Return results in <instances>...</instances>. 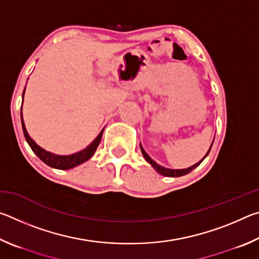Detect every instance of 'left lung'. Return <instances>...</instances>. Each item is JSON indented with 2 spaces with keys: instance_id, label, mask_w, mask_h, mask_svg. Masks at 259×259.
<instances>
[{
  "instance_id": "1",
  "label": "left lung",
  "mask_w": 259,
  "mask_h": 259,
  "mask_svg": "<svg viewBox=\"0 0 259 259\" xmlns=\"http://www.w3.org/2000/svg\"><path fill=\"white\" fill-rule=\"evenodd\" d=\"M213 143V142H212ZM211 146H212V144H211ZM211 146H210V148H209V151H208V153L207 154L204 155V157L202 160H201L200 162H198V163L196 164H194V165H192V166H190V168H187V169H168V168H164V166H162V165H160V164H157L156 162L152 159V157L147 154V153L145 152V150H144L143 148V146H142V144H140V150H142V153H143V156L145 157V160L148 162V163H150L153 168H154L157 172L159 174H161V175H163V176H166V177H181V176H185V175H187V174H190L192 170H194L196 166L198 165H200V163L201 162H202L205 157H207V155L209 154V152H210V150H211Z\"/></svg>"
}]
</instances>
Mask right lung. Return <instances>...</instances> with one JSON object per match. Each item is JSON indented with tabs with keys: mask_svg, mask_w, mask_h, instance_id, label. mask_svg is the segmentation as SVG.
<instances>
[{
	"mask_svg": "<svg viewBox=\"0 0 259 259\" xmlns=\"http://www.w3.org/2000/svg\"><path fill=\"white\" fill-rule=\"evenodd\" d=\"M24 94H25V90L23 93V100H24ZM20 117H21V125H23L25 139H26V142L28 143L29 147L32 148V151L38 157H40V159L45 162L47 165H49V166H51V168H55V169L68 170V169L74 168V166L83 163V162L88 161L91 156L95 154V152H96V150H97L100 140H102L103 131L97 136V138H96L89 146L84 148V150H82L77 153H74V154H71V155H57V154H54V153H50L46 150H43L42 147L38 146L37 144L29 137V135L27 133V130H26V126L24 123L23 111H20Z\"/></svg>",
	"mask_w": 259,
	"mask_h": 259,
	"instance_id": "right-lung-1",
	"label": "right lung"
}]
</instances>
